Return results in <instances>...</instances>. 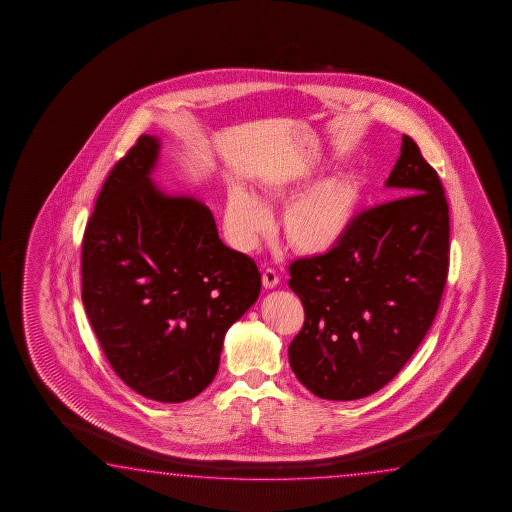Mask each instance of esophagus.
Returning a JSON list of instances; mask_svg holds the SVG:
<instances>
[{"instance_id": "obj_1", "label": "esophagus", "mask_w": 512, "mask_h": 512, "mask_svg": "<svg viewBox=\"0 0 512 512\" xmlns=\"http://www.w3.org/2000/svg\"><path fill=\"white\" fill-rule=\"evenodd\" d=\"M261 281H263V286L265 288H276L279 283L278 272L274 269H265L263 270V274H261Z\"/></svg>"}]
</instances>
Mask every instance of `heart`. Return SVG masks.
<instances>
[{"label":"heart","instance_id":"obj_1","mask_svg":"<svg viewBox=\"0 0 512 512\" xmlns=\"http://www.w3.org/2000/svg\"><path fill=\"white\" fill-rule=\"evenodd\" d=\"M317 179L319 175L310 172L295 179L269 182L256 195L240 188L229 191L224 222L231 242L240 251L256 249L272 227L270 206L293 199L297 192L312 186ZM360 197L362 186L355 174L337 175L315 184L286 206L281 218L286 242L295 251L310 256L333 251L353 224Z\"/></svg>","mask_w":512,"mask_h":512}]
</instances>
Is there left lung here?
<instances>
[{
  "mask_svg": "<svg viewBox=\"0 0 512 512\" xmlns=\"http://www.w3.org/2000/svg\"><path fill=\"white\" fill-rule=\"evenodd\" d=\"M385 188L404 197L360 213L333 251L290 265L304 324L288 360L317 398L351 401L382 389L416 353L441 303L448 202L414 139L403 136Z\"/></svg>",
  "mask_w": 512,
  "mask_h": 512,
  "instance_id": "left-lung-1",
  "label": "left lung"
}]
</instances>
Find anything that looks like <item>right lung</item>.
<instances>
[{
    "label": "right lung",
    "instance_id": "obj_1",
    "mask_svg": "<svg viewBox=\"0 0 512 512\" xmlns=\"http://www.w3.org/2000/svg\"><path fill=\"white\" fill-rule=\"evenodd\" d=\"M159 150L141 136L104 182L82 240V303L114 373L145 398L181 403L213 382L261 274L220 240L202 200L157 186Z\"/></svg>",
    "mask_w": 512,
    "mask_h": 512
}]
</instances>
